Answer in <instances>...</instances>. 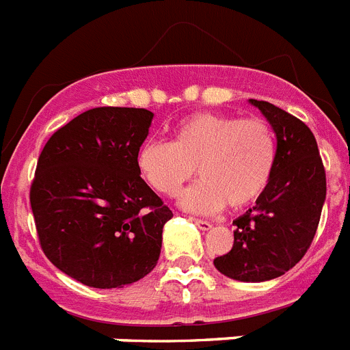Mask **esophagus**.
<instances>
[{
    "label": "esophagus",
    "instance_id": "34e87169",
    "mask_svg": "<svg viewBox=\"0 0 350 350\" xmlns=\"http://www.w3.org/2000/svg\"><path fill=\"white\" fill-rule=\"evenodd\" d=\"M189 220H191L193 224H195L196 227H198V229H200V230H209L211 227H213V225H211V221L202 220V218H193V216H189Z\"/></svg>",
    "mask_w": 350,
    "mask_h": 350
}]
</instances>
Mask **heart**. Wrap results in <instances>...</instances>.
<instances>
[{
	"instance_id": "1",
	"label": "heart",
	"mask_w": 350,
	"mask_h": 350,
	"mask_svg": "<svg viewBox=\"0 0 350 350\" xmlns=\"http://www.w3.org/2000/svg\"><path fill=\"white\" fill-rule=\"evenodd\" d=\"M277 161L272 126L261 118L200 112L173 130L172 143L146 141L137 152V172L159 195L173 196L184 182L202 177L178 196L184 209L216 213L239 209L267 191Z\"/></svg>"
}]
</instances>
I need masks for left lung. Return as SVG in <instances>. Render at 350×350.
I'll return each mask as SVG.
<instances>
[{"label":"left lung","instance_id":"8db88e82","mask_svg":"<svg viewBox=\"0 0 350 350\" xmlns=\"http://www.w3.org/2000/svg\"><path fill=\"white\" fill-rule=\"evenodd\" d=\"M250 103L275 132V170L256 207L234 220L232 248L215 267L236 281L262 282L286 273L308 252L325 200V170L304 121L268 102Z\"/></svg>","mask_w":350,"mask_h":350}]
</instances>
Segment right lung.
I'll return each instance as SVG.
<instances>
[{
  "label": "right lung",
  "mask_w": 350,
  "mask_h": 350,
  "mask_svg": "<svg viewBox=\"0 0 350 350\" xmlns=\"http://www.w3.org/2000/svg\"><path fill=\"white\" fill-rule=\"evenodd\" d=\"M154 114L96 107L51 135L37 161L30 206L55 267L91 288H123L157 265L173 216L137 172Z\"/></svg>",
  "instance_id": "obj_1"
}]
</instances>
